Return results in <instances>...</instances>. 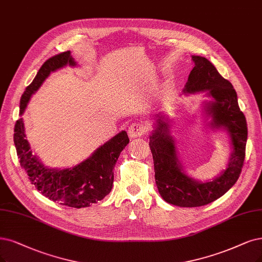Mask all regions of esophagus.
Masks as SVG:
<instances>
[{
  "label": "esophagus",
  "mask_w": 262,
  "mask_h": 262,
  "mask_svg": "<svg viewBox=\"0 0 262 262\" xmlns=\"http://www.w3.org/2000/svg\"><path fill=\"white\" fill-rule=\"evenodd\" d=\"M147 127L142 123H133L128 127V135L130 138H137L146 134Z\"/></svg>",
  "instance_id": "1"
}]
</instances>
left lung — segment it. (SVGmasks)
Returning a JSON list of instances; mask_svg holds the SVG:
<instances>
[{
    "label": "left lung",
    "instance_id": "left-lung-1",
    "mask_svg": "<svg viewBox=\"0 0 262 262\" xmlns=\"http://www.w3.org/2000/svg\"><path fill=\"white\" fill-rule=\"evenodd\" d=\"M194 68L182 94L204 93L201 112L206 128L227 134L231 153L227 167L207 180L193 178L181 164L176 141L170 135L171 119L159 113L150 135L149 146L154 163V178L162 199L179 207H199L225 194L237 181L245 159L247 124L241 112L232 84L222 77L215 66L202 56H191Z\"/></svg>",
    "mask_w": 262,
    "mask_h": 262
}]
</instances>
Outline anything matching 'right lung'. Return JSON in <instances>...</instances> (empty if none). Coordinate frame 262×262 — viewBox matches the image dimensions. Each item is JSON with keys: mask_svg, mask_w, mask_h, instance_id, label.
<instances>
[{"mask_svg": "<svg viewBox=\"0 0 262 262\" xmlns=\"http://www.w3.org/2000/svg\"><path fill=\"white\" fill-rule=\"evenodd\" d=\"M70 66L77 67V62L68 51L46 60L36 73L20 99V119L16 122L14 143L17 156L20 159V166L27 171L32 185L44 196L53 202L60 203L74 208L87 207L108 195L113 187V169L121 152L127 146L129 139L125 130L97 148L92 156L72 167L53 168L32 153L25 132L21 118L27 105L44 81L51 73Z\"/></svg>", "mask_w": 262, "mask_h": 262, "instance_id": "right-lung-1", "label": "right lung"}]
</instances>
